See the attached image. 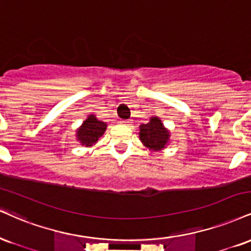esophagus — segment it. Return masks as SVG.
Returning a JSON list of instances; mask_svg holds the SVG:
<instances>
[{
	"label": "esophagus",
	"instance_id": "1",
	"mask_svg": "<svg viewBox=\"0 0 251 251\" xmlns=\"http://www.w3.org/2000/svg\"><path fill=\"white\" fill-rule=\"evenodd\" d=\"M120 123L124 124V125H129V124H131V120H122Z\"/></svg>",
	"mask_w": 251,
	"mask_h": 251
}]
</instances>
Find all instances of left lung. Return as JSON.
Wrapping results in <instances>:
<instances>
[{"label": "left lung", "mask_w": 251, "mask_h": 251, "mask_svg": "<svg viewBox=\"0 0 251 251\" xmlns=\"http://www.w3.org/2000/svg\"><path fill=\"white\" fill-rule=\"evenodd\" d=\"M139 137L145 146L150 147L151 150L159 151L165 149L167 145L170 132L164 127L159 118L153 117L151 118L150 123L140 125Z\"/></svg>", "instance_id": "8db88e82"}]
</instances>
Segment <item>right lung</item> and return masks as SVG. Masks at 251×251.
Segmentation results:
<instances>
[{"label":"right lung","mask_w":251,"mask_h":251,"mask_svg":"<svg viewBox=\"0 0 251 251\" xmlns=\"http://www.w3.org/2000/svg\"><path fill=\"white\" fill-rule=\"evenodd\" d=\"M105 129H106V124L99 122L95 116L91 114L77 131V139L80 141L81 145L92 146L93 144L97 143L99 137H101Z\"/></svg>","instance_id":"1"}]
</instances>
